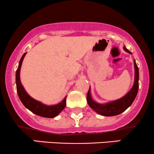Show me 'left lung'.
Instances as JSON below:
<instances>
[{"label":"left lung","mask_w":154,"mask_h":154,"mask_svg":"<svg viewBox=\"0 0 154 154\" xmlns=\"http://www.w3.org/2000/svg\"><path fill=\"white\" fill-rule=\"evenodd\" d=\"M123 49L128 54H132V53L128 50L125 46L123 47ZM134 69H135V80H134L133 85L130 91L119 99L107 102L105 103H98L92 98L91 87H90L87 95V101L91 109L100 115L112 116L119 115L130 107L136 98L139 88V69L136 64L135 60H134Z\"/></svg>","instance_id":"left-lung-1"}]
</instances>
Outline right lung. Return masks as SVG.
Returning <instances> with one entry per match:
<instances>
[{"label":"right lung","instance_id":"obj_1","mask_svg":"<svg viewBox=\"0 0 154 154\" xmlns=\"http://www.w3.org/2000/svg\"><path fill=\"white\" fill-rule=\"evenodd\" d=\"M26 54V53L23 54L22 58H21L19 63L18 69L16 72V84H17V91L19 99L26 109H29V111L36 115L46 118L56 117L66 106V96L60 103L55 104V105L48 106L32 98L30 95L26 93L20 80L21 67H22L23 59H24Z\"/></svg>","mask_w":154,"mask_h":154}]
</instances>
